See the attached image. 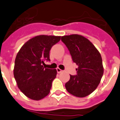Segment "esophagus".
<instances>
[{
	"instance_id": "esophagus-1",
	"label": "esophagus",
	"mask_w": 120,
	"mask_h": 120,
	"mask_svg": "<svg viewBox=\"0 0 120 120\" xmlns=\"http://www.w3.org/2000/svg\"><path fill=\"white\" fill-rule=\"evenodd\" d=\"M56 71H57L58 73H60V72H62V70H61L60 68H56Z\"/></svg>"
}]
</instances>
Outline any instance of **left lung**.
I'll list each match as a JSON object with an SVG mask.
<instances>
[{
	"mask_svg": "<svg viewBox=\"0 0 120 120\" xmlns=\"http://www.w3.org/2000/svg\"><path fill=\"white\" fill-rule=\"evenodd\" d=\"M61 40L70 51L74 62L78 65L77 75H70L65 88L74 96H88L97 88L104 74L101 53L82 35H64Z\"/></svg>",
	"mask_w": 120,
	"mask_h": 120,
	"instance_id": "obj_1",
	"label": "left lung"
}]
</instances>
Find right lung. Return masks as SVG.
<instances>
[{"instance_id": "1", "label": "right lung", "mask_w": 120, "mask_h": 120, "mask_svg": "<svg viewBox=\"0 0 120 120\" xmlns=\"http://www.w3.org/2000/svg\"><path fill=\"white\" fill-rule=\"evenodd\" d=\"M61 36L40 35L29 39L17 53L14 77L18 87L28 98L39 101L50 92L56 69H45V60H49V51Z\"/></svg>"}]
</instances>
